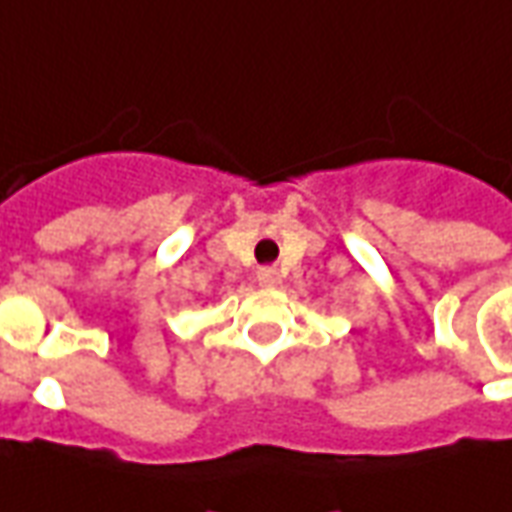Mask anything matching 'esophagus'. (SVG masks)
Wrapping results in <instances>:
<instances>
[{
    "mask_svg": "<svg viewBox=\"0 0 512 512\" xmlns=\"http://www.w3.org/2000/svg\"><path fill=\"white\" fill-rule=\"evenodd\" d=\"M257 282L263 284V287H279L282 284V273L276 271V268H260L257 271Z\"/></svg>",
    "mask_w": 512,
    "mask_h": 512,
    "instance_id": "34e87169",
    "label": "esophagus"
}]
</instances>
